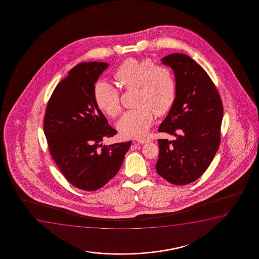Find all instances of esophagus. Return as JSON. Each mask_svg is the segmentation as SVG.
<instances>
[{
    "mask_svg": "<svg viewBox=\"0 0 259 259\" xmlns=\"http://www.w3.org/2000/svg\"><path fill=\"white\" fill-rule=\"evenodd\" d=\"M137 142H138L139 143H142V144H145V143L149 142V140H146V139H139V140H137Z\"/></svg>",
    "mask_w": 259,
    "mask_h": 259,
    "instance_id": "34e87169",
    "label": "esophagus"
}]
</instances>
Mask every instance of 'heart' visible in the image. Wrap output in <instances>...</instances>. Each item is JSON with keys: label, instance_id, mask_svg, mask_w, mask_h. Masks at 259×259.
Returning <instances> with one entry per match:
<instances>
[{"label": "heart", "instance_id": "b5f03b06", "mask_svg": "<svg viewBox=\"0 0 259 259\" xmlns=\"http://www.w3.org/2000/svg\"><path fill=\"white\" fill-rule=\"evenodd\" d=\"M114 78L124 90L136 89L134 104L117 123L124 138H142L152 125L155 114L162 117L170 112L177 98V80L167 65L156 64L150 57L127 58L117 67ZM96 105L103 113L115 117L122 110L120 94L105 80L94 87Z\"/></svg>", "mask_w": 259, "mask_h": 259}]
</instances>
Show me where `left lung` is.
Listing matches in <instances>:
<instances>
[{"label":"left lung","instance_id":"1","mask_svg":"<svg viewBox=\"0 0 259 259\" xmlns=\"http://www.w3.org/2000/svg\"><path fill=\"white\" fill-rule=\"evenodd\" d=\"M162 60L174 71L177 98L158 132L175 138L158 139L156 170L181 186L201 177L220 148L223 104L211 78L191 57L174 53Z\"/></svg>","mask_w":259,"mask_h":259}]
</instances>
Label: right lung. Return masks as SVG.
Instances as JSON below:
<instances>
[{
  "instance_id": "add662e5",
  "label": "right lung",
  "mask_w": 259,
  "mask_h": 259,
  "mask_svg": "<svg viewBox=\"0 0 259 259\" xmlns=\"http://www.w3.org/2000/svg\"><path fill=\"white\" fill-rule=\"evenodd\" d=\"M109 66L103 62L76 65L56 87L47 104L44 134L50 155L65 179L96 191L117 174L131 142L103 145L117 131L96 105L94 87Z\"/></svg>"
}]
</instances>
